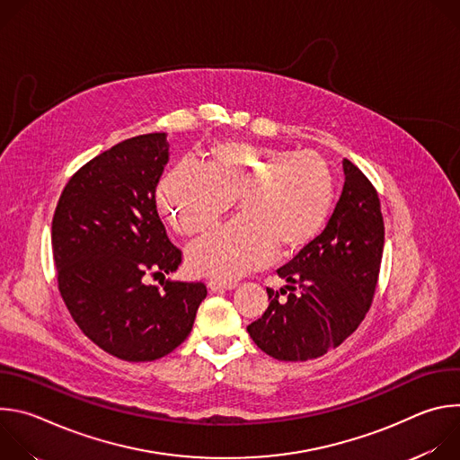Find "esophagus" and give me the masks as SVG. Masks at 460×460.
Wrapping results in <instances>:
<instances>
[{"label":"esophagus","mask_w":460,"mask_h":460,"mask_svg":"<svg viewBox=\"0 0 460 460\" xmlns=\"http://www.w3.org/2000/svg\"><path fill=\"white\" fill-rule=\"evenodd\" d=\"M208 288L213 291V293H224V291H231V289H234L236 288V284H227V282H217V280H211L209 284H208Z\"/></svg>","instance_id":"obj_1"}]
</instances>
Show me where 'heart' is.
Here are the masks:
<instances>
[{
	"label": "heart",
	"instance_id": "obj_1",
	"mask_svg": "<svg viewBox=\"0 0 460 460\" xmlns=\"http://www.w3.org/2000/svg\"><path fill=\"white\" fill-rule=\"evenodd\" d=\"M208 155V167L181 160L158 185V206L181 236L209 231L238 199V218L189 245L192 275L234 282L270 266L277 249L307 247L330 220L335 176L318 153L220 142Z\"/></svg>",
	"mask_w": 460,
	"mask_h": 460
}]
</instances>
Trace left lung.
<instances>
[{
	"instance_id": "8db88e82",
	"label": "left lung",
	"mask_w": 460,
	"mask_h": 460,
	"mask_svg": "<svg viewBox=\"0 0 460 460\" xmlns=\"http://www.w3.org/2000/svg\"><path fill=\"white\" fill-rule=\"evenodd\" d=\"M344 187L325 229L286 266L288 282L261 318L247 325L252 342L286 362L311 360L339 348L369 311L384 249V218L375 187L342 160ZM280 294H288L286 301Z\"/></svg>"
}]
</instances>
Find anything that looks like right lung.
I'll return each instance as SVG.
<instances>
[{"label":"right lung","mask_w":460,"mask_h":460,"mask_svg":"<svg viewBox=\"0 0 460 460\" xmlns=\"http://www.w3.org/2000/svg\"><path fill=\"white\" fill-rule=\"evenodd\" d=\"M167 162L165 133L119 142L69 180L52 218L65 305L85 337L127 362H151L176 349L208 296L202 282L146 284L147 275L164 277L181 264L155 199Z\"/></svg>","instance_id":"right-lung-1"}]
</instances>
